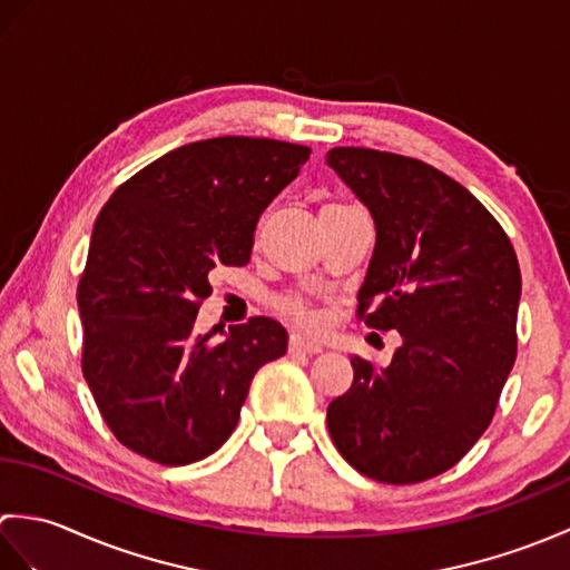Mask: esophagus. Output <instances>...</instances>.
I'll return each mask as SVG.
<instances>
[{
  "label": "esophagus",
  "mask_w": 570,
  "mask_h": 570,
  "mask_svg": "<svg viewBox=\"0 0 570 570\" xmlns=\"http://www.w3.org/2000/svg\"><path fill=\"white\" fill-rule=\"evenodd\" d=\"M288 350H292V353L318 355L321 353V345L318 343H311V341H306V337H301V335H292V337H288Z\"/></svg>",
  "instance_id": "1"
}]
</instances>
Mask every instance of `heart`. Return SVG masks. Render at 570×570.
I'll return each mask as SVG.
<instances>
[{
	"instance_id": "obj_1",
	"label": "heart",
	"mask_w": 570,
	"mask_h": 570,
	"mask_svg": "<svg viewBox=\"0 0 570 570\" xmlns=\"http://www.w3.org/2000/svg\"><path fill=\"white\" fill-rule=\"evenodd\" d=\"M278 313H282V316L288 318L292 323L301 325V328H306V331H316L321 325L318 311L313 308L308 301H304V298H296V296L282 298V301H278Z\"/></svg>"
}]
</instances>
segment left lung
<instances>
[{"instance_id":"obj_1","label":"left lung","mask_w":570,"mask_h":570,"mask_svg":"<svg viewBox=\"0 0 570 570\" xmlns=\"http://www.w3.org/2000/svg\"><path fill=\"white\" fill-rule=\"evenodd\" d=\"M328 164L377 229L357 321L404 337L384 370L353 357L328 431L362 475L414 485L490 426L517 360L522 272L502 225L439 168L365 147H335Z\"/></svg>"}]
</instances>
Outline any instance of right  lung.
<instances>
[{"label":"right lung","mask_w":570,"mask_h":570,"mask_svg":"<svg viewBox=\"0 0 570 570\" xmlns=\"http://www.w3.org/2000/svg\"><path fill=\"white\" fill-rule=\"evenodd\" d=\"M311 147L266 137L186 144L105 203L78 282L82 374L115 439L161 465L208 458L235 431L252 377L286 353L254 316L225 341L196 328L210 269L249 262L254 227Z\"/></svg>","instance_id":"1"}]
</instances>
